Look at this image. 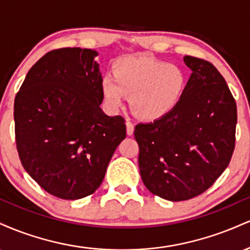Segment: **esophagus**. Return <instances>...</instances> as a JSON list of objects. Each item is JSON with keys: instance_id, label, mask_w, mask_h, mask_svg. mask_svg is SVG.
<instances>
[{"instance_id": "34e87169", "label": "esophagus", "mask_w": 250, "mask_h": 250, "mask_svg": "<svg viewBox=\"0 0 250 250\" xmlns=\"http://www.w3.org/2000/svg\"><path fill=\"white\" fill-rule=\"evenodd\" d=\"M125 125H127V134L133 135L134 134V125L130 121L125 122Z\"/></svg>"}]
</instances>
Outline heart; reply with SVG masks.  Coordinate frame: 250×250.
Segmentation results:
<instances>
[{"mask_svg":"<svg viewBox=\"0 0 250 250\" xmlns=\"http://www.w3.org/2000/svg\"><path fill=\"white\" fill-rule=\"evenodd\" d=\"M185 85V75L179 67L147 55H137L117 61L113 75L103 76L101 90L109 108L119 109L127 95L135 116L155 121L176 107Z\"/></svg>","mask_w":250,"mask_h":250,"instance_id":"heart-1","label":"heart"}]
</instances>
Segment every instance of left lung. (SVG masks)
I'll return each mask as SVG.
<instances>
[{"label": "left lung", "mask_w": 250, "mask_h": 250, "mask_svg": "<svg viewBox=\"0 0 250 250\" xmlns=\"http://www.w3.org/2000/svg\"><path fill=\"white\" fill-rule=\"evenodd\" d=\"M183 61L191 75L176 107L134 131L143 183L173 202L193 199L219 179L233 155L237 122L236 103L219 70L197 57Z\"/></svg>", "instance_id": "1"}]
</instances>
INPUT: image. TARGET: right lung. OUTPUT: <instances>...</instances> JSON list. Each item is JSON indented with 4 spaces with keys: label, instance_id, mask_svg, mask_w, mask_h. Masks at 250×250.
<instances>
[{
    "label": "right lung",
    "instance_id": "obj_1",
    "mask_svg": "<svg viewBox=\"0 0 250 250\" xmlns=\"http://www.w3.org/2000/svg\"><path fill=\"white\" fill-rule=\"evenodd\" d=\"M97 53L51 50L28 71L14 103L22 166L45 191L63 200L93 194L125 137L122 116L102 111Z\"/></svg>",
    "mask_w": 250,
    "mask_h": 250
}]
</instances>
